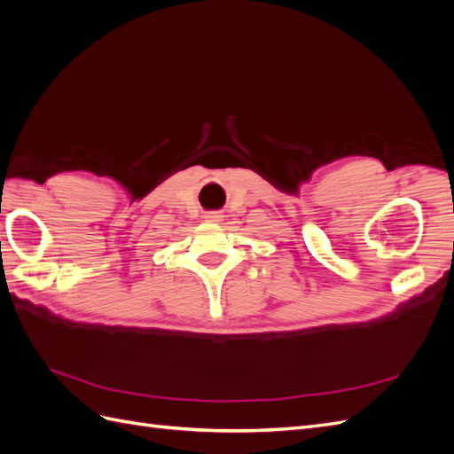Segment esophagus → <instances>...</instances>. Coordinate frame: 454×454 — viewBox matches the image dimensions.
Returning a JSON list of instances; mask_svg holds the SVG:
<instances>
[{
	"label": "esophagus",
	"mask_w": 454,
	"mask_h": 454,
	"mask_svg": "<svg viewBox=\"0 0 454 454\" xmlns=\"http://www.w3.org/2000/svg\"><path fill=\"white\" fill-rule=\"evenodd\" d=\"M206 217V222H222L223 219V214L222 212H217V210H214V212H208L204 215Z\"/></svg>",
	"instance_id": "1"
}]
</instances>
